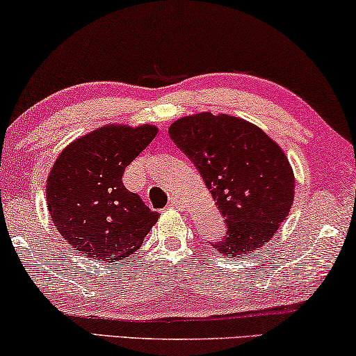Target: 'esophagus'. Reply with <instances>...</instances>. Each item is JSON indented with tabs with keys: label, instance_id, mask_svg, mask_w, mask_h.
<instances>
[{
	"label": "esophagus",
	"instance_id": "1",
	"mask_svg": "<svg viewBox=\"0 0 356 356\" xmlns=\"http://www.w3.org/2000/svg\"><path fill=\"white\" fill-rule=\"evenodd\" d=\"M169 206H171V208H184L182 201H180L179 198H176V196H172V198L169 200Z\"/></svg>",
	"mask_w": 356,
	"mask_h": 356
}]
</instances>
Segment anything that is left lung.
<instances>
[{"mask_svg":"<svg viewBox=\"0 0 356 356\" xmlns=\"http://www.w3.org/2000/svg\"><path fill=\"white\" fill-rule=\"evenodd\" d=\"M216 201L227 233L212 246L238 257L267 245L289 214L294 174L283 150L261 127L230 115L198 113L169 126Z\"/></svg>","mask_w":356,"mask_h":356,"instance_id":"1","label":"left lung"}]
</instances>
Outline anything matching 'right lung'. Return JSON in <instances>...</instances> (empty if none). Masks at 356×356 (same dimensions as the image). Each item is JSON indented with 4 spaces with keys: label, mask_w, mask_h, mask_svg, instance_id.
Segmentation results:
<instances>
[{
    "label": "right lung",
    "mask_w": 356,
    "mask_h": 356,
    "mask_svg": "<svg viewBox=\"0 0 356 356\" xmlns=\"http://www.w3.org/2000/svg\"><path fill=\"white\" fill-rule=\"evenodd\" d=\"M158 129L110 124L72 142L47 177V209L60 235L88 257L107 264L129 259L158 212L123 185L124 169Z\"/></svg>",
    "instance_id": "1"
}]
</instances>
